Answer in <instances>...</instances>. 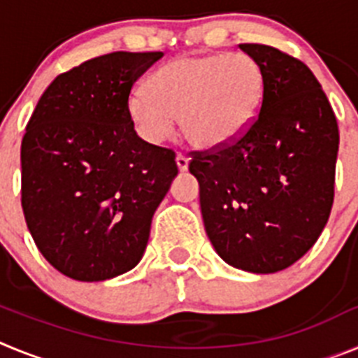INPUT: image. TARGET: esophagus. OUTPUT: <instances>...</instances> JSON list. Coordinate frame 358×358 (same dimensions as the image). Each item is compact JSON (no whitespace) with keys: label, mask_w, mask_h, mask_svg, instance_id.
<instances>
[{"label":"esophagus","mask_w":358,"mask_h":358,"mask_svg":"<svg viewBox=\"0 0 358 358\" xmlns=\"http://www.w3.org/2000/svg\"><path fill=\"white\" fill-rule=\"evenodd\" d=\"M176 163H177V169L181 170V172L188 170V157H186L185 154H181V152L176 156Z\"/></svg>","instance_id":"obj_1"}]
</instances>
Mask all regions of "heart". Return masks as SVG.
<instances>
[{
	"label": "heart",
	"mask_w": 358,
	"mask_h": 358,
	"mask_svg": "<svg viewBox=\"0 0 358 358\" xmlns=\"http://www.w3.org/2000/svg\"><path fill=\"white\" fill-rule=\"evenodd\" d=\"M264 90V69L248 53L179 57L152 75L148 91L131 94L129 115L150 143L169 140L181 118L194 147L218 148L255 123Z\"/></svg>",
	"instance_id": "obj_1"
}]
</instances>
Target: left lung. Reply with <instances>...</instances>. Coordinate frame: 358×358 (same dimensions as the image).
<instances>
[{
	"instance_id": "8db88e82",
	"label": "left lung",
	"mask_w": 358,
	"mask_h": 358,
	"mask_svg": "<svg viewBox=\"0 0 358 358\" xmlns=\"http://www.w3.org/2000/svg\"><path fill=\"white\" fill-rule=\"evenodd\" d=\"M264 69L255 123L233 143L192 150L201 211L224 262L278 273L308 251L330 217L337 118L308 66L267 44H240Z\"/></svg>"
}]
</instances>
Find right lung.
<instances>
[{
    "label": "right lung",
    "instance_id": "obj_1",
    "mask_svg": "<svg viewBox=\"0 0 358 358\" xmlns=\"http://www.w3.org/2000/svg\"><path fill=\"white\" fill-rule=\"evenodd\" d=\"M163 52H113L61 73L21 143V206L41 255L64 276L103 281L143 256L176 152L136 134L129 96Z\"/></svg>",
    "mask_w": 358,
    "mask_h": 358
}]
</instances>
